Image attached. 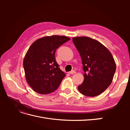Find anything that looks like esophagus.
Masks as SVG:
<instances>
[{"label":"esophagus","mask_w":130,"mask_h":130,"mask_svg":"<svg viewBox=\"0 0 130 130\" xmlns=\"http://www.w3.org/2000/svg\"><path fill=\"white\" fill-rule=\"evenodd\" d=\"M69 74H75V73H76V72H75V70H72V71L69 72Z\"/></svg>","instance_id":"obj_1"}]
</instances>
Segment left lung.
I'll return each mask as SVG.
<instances>
[{"instance_id":"left-lung-1","label":"left lung","mask_w":130,"mask_h":130,"mask_svg":"<svg viewBox=\"0 0 130 130\" xmlns=\"http://www.w3.org/2000/svg\"><path fill=\"white\" fill-rule=\"evenodd\" d=\"M73 42L83 64L84 80L78 90L87 96H95L111 84L116 64L111 52L100 42L88 37H76Z\"/></svg>"}]
</instances>
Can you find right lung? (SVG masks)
<instances>
[{
	"instance_id": "right-lung-1",
	"label": "right lung",
	"mask_w": 130,
	"mask_h": 130,
	"mask_svg": "<svg viewBox=\"0 0 130 130\" xmlns=\"http://www.w3.org/2000/svg\"><path fill=\"white\" fill-rule=\"evenodd\" d=\"M70 40L64 36L53 35L40 38L31 45L23 61L27 84L35 92L47 94L56 90L65 76L59 68L56 50Z\"/></svg>"
}]
</instances>
